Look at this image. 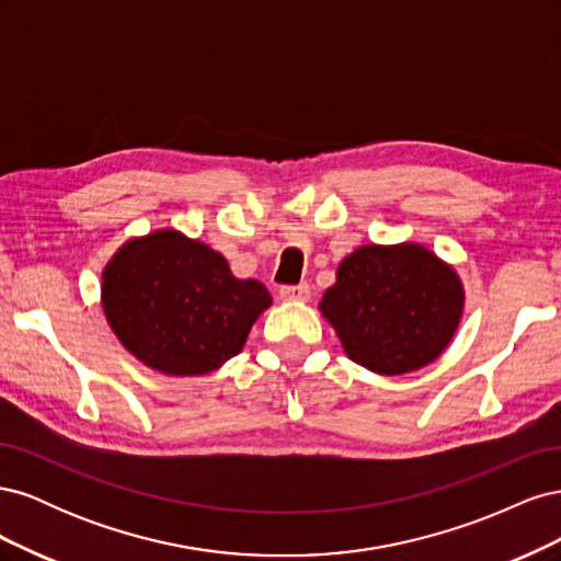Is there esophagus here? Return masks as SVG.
<instances>
[{
    "instance_id": "34e87169",
    "label": "esophagus",
    "mask_w": 561,
    "mask_h": 561,
    "mask_svg": "<svg viewBox=\"0 0 561 561\" xmlns=\"http://www.w3.org/2000/svg\"><path fill=\"white\" fill-rule=\"evenodd\" d=\"M280 299L285 301H295V299H309L311 295V287L309 283H299V285H283L278 290Z\"/></svg>"
}]
</instances>
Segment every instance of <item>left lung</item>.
<instances>
[{
	"mask_svg": "<svg viewBox=\"0 0 561 561\" xmlns=\"http://www.w3.org/2000/svg\"><path fill=\"white\" fill-rule=\"evenodd\" d=\"M320 309L353 363L393 377L447 348L461 320L463 287L426 248L363 245L339 264Z\"/></svg>",
	"mask_w": 561,
	"mask_h": 561,
	"instance_id": "8db88e82",
	"label": "left lung"
}]
</instances>
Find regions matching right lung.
Returning a JSON list of instances; mask_svg holds the SVG:
<instances>
[{
    "label": "right lung",
    "instance_id": "1",
    "mask_svg": "<svg viewBox=\"0 0 561 561\" xmlns=\"http://www.w3.org/2000/svg\"><path fill=\"white\" fill-rule=\"evenodd\" d=\"M268 304L260 280L233 278L222 254L173 229L128 241L103 271L118 342L163 375H206L239 355Z\"/></svg>",
    "mask_w": 561,
    "mask_h": 561
}]
</instances>
